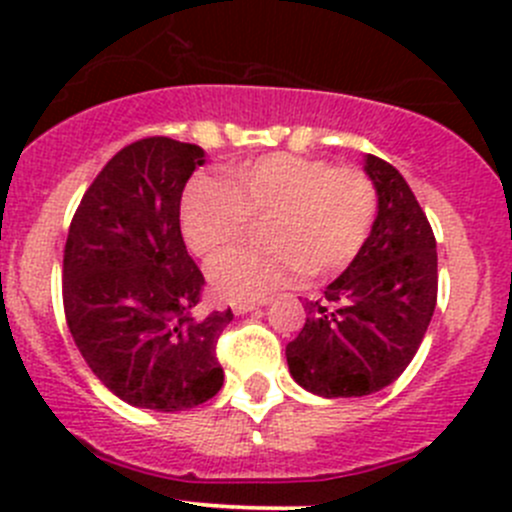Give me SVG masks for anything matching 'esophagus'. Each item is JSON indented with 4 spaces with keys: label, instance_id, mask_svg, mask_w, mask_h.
<instances>
[{
    "label": "esophagus",
    "instance_id": "esophagus-1",
    "mask_svg": "<svg viewBox=\"0 0 512 512\" xmlns=\"http://www.w3.org/2000/svg\"><path fill=\"white\" fill-rule=\"evenodd\" d=\"M267 304H270V299H260V302H235L232 304V312L247 314V312H255V309L260 307H267Z\"/></svg>",
    "mask_w": 512,
    "mask_h": 512
}]
</instances>
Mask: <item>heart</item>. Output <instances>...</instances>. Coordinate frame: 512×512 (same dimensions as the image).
<instances>
[{"instance_id": "b5f03b06", "label": "heart", "mask_w": 512, "mask_h": 512, "mask_svg": "<svg viewBox=\"0 0 512 512\" xmlns=\"http://www.w3.org/2000/svg\"><path fill=\"white\" fill-rule=\"evenodd\" d=\"M379 195L359 168L270 153L225 170L223 185L193 178L180 198V232L190 252L215 260L260 223L265 245L237 250L210 267L225 299H257L297 272L324 280L347 270L374 227Z\"/></svg>"}]
</instances>
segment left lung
Here are the masks:
<instances>
[{
    "mask_svg": "<svg viewBox=\"0 0 512 512\" xmlns=\"http://www.w3.org/2000/svg\"><path fill=\"white\" fill-rule=\"evenodd\" d=\"M364 170L379 195L374 227L352 265L307 302L287 344L289 374L324 399L381 391L404 374L436 309V237L404 175L376 156Z\"/></svg>",
    "mask_w": 512,
    "mask_h": 512,
    "instance_id": "8db88e82",
    "label": "left lung"
}]
</instances>
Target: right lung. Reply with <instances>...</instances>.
Listing matches in <instances>:
<instances>
[{
    "mask_svg": "<svg viewBox=\"0 0 512 512\" xmlns=\"http://www.w3.org/2000/svg\"><path fill=\"white\" fill-rule=\"evenodd\" d=\"M205 151L153 136L121 148L81 198L64 247V312L81 356L126 404L185 411L223 386L215 344L232 312L195 317L203 272L180 198Z\"/></svg>",
    "mask_w": 512,
    "mask_h": 512,
    "instance_id": "add662e5",
    "label": "right lung"
}]
</instances>
